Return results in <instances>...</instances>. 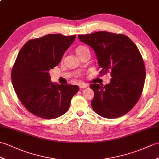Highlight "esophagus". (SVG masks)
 I'll use <instances>...</instances> for the list:
<instances>
[{"instance_id": "34e87169", "label": "esophagus", "mask_w": 159, "mask_h": 159, "mask_svg": "<svg viewBox=\"0 0 159 159\" xmlns=\"http://www.w3.org/2000/svg\"><path fill=\"white\" fill-rule=\"evenodd\" d=\"M87 87V84H86L85 83H80L79 84L80 89H84V88H86Z\"/></svg>"}]
</instances>
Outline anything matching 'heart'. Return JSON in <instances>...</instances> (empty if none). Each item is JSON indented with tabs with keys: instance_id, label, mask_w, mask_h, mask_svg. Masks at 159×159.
I'll return each instance as SVG.
<instances>
[{
	"instance_id": "b5f03b06",
	"label": "heart",
	"mask_w": 159,
	"mask_h": 159,
	"mask_svg": "<svg viewBox=\"0 0 159 159\" xmlns=\"http://www.w3.org/2000/svg\"><path fill=\"white\" fill-rule=\"evenodd\" d=\"M86 48H87V47H85V46H83V45H80L79 47H77L76 49V55L79 54L80 52H81V51H83L84 49H86Z\"/></svg>"
}]
</instances>
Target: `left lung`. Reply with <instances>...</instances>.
<instances>
[{
  "label": "left lung",
  "instance_id": "left-lung-1",
  "mask_svg": "<svg viewBox=\"0 0 159 159\" xmlns=\"http://www.w3.org/2000/svg\"><path fill=\"white\" fill-rule=\"evenodd\" d=\"M79 39L95 51L99 73L112 76L104 86L90 84L92 108L106 119L125 115L137 104L144 86L146 68L137 46L127 36L105 31L79 34Z\"/></svg>",
  "mask_w": 159,
  "mask_h": 159
}]
</instances>
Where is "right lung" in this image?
Instances as JSON below:
<instances>
[{"mask_svg":"<svg viewBox=\"0 0 159 159\" xmlns=\"http://www.w3.org/2000/svg\"><path fill=\"white\" fill-rule=\"evenodd\" d=\"M76 38L60 34L34 39L22 47L11 71L17 98L28 111L45 119L63 115L79 87L51 82L49 71L60 62Z\"/></svg>","mask_w":159,"mask_h":159,"instance_id":"1","label":"right lung"}]
</instances>
